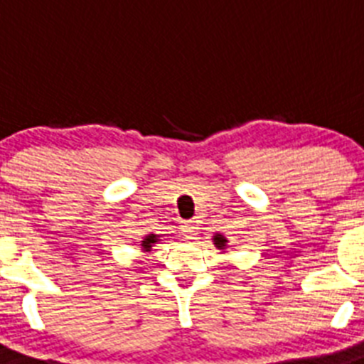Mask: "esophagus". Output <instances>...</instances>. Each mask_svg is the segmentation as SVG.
<instances>
[{
  "instance_id": "34e87169",
  "label": "esophagus",
  "mask_w": 364,
  "mask_h": 364,
  "mask_svg": "<svg viewBox=\"0 0 364 364\" xmlns=\"http://www.w3.org/2000/svg\"><path fill=\"white\" fill-rule=\"evenodd\" d=\"M181 233L185 235V239L194 240V239H196V235H198L196 224H194V222H185V224L181 225Z\"/></svg>"
}]
</instances>
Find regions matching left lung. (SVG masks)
<instances>
[{
    "mask_svg": "<svg viewBox=\"0 0 364 364\" xmlns=\"http://www.w3.org/2000/svg\"><path fill=\"white\" fill-rule=\"evenodd\" d=\"M213 242H215V246L218 250H222V252H224V250H228V242L229 240L225 239L224 235H220V233H216L215 237H213Z\"/></svg>",
    "mask_w": 364,
    "mask_h": 364,
    "instance_id": "left-lung-1",
    "label": "left lung"
}]
</instances>
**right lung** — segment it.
<instances>
[{
	"label": "right lung",
	"instance_id": "add662e5",
	"mask_svg": "<svg viewBox=\"0 0 364 364\" xmlns=\"http://www.w3.org/2000/svg\"><path fill=\"white\" fill-rule=\"evenodd\" d=\"M159 240H161V235H154V233L146 235L144 239L140 240V248H142V252H146V253L151 252V248H154Z\"/></svg>",
	"mask_w": 364,
	"mask_h": 364
}]
</instances>
